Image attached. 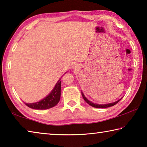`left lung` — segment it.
Segmentation results:
<instances>
[{
    "label": "left lung",
    "instance_id": "8db88e82",
    "mask_svg": "<svg viewBox=\"0 0 147 147\" xmlns=\"http://www.w3.org/2000/svg\"><path fill=\"white\" fill-rule=\"evenodd\" d=\"M82 96L84 99V100H85L87 103L89 105L94 107V108H108V107H111V106H113L114 105H115L116 104H117L119 101L121 100V99H119V100L115 102H112V103H109V104H95V103H93L91 102V101H89L88 99H87V98L85 96H84V93L82 92Z\"/></svg>",
    "mask_w": 147,
    "mask_h": 147
}]
</instances>
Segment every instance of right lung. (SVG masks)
Listing matches in <instances>:
<instances>
[{
  "mask_svg": "<svg viewBox=\"0 0 147 147\" xmlns=\"http://www.w3.org/2000/svg\"><path fill=\"white\" fill-rule=\"evenodd\" d=\"M61 82L60 80H59L53 91L43 100L38 102L25 103V104L29 108L34 109H47L55 106L60 100Z\"/></svg>",
  "mask_w": 147,
  "mask_h": 147,
  "instance_id": "obj_1",
  "label": "right lung"
}]
</instances>
